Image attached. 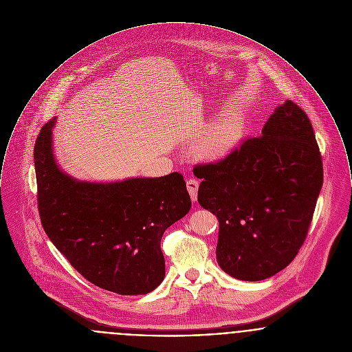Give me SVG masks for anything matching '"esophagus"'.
<instances>
[{
  "label": "esophagus",
  "mask_w": 352,
  "mask_h": 352,
  "mask_svg": "<svg viewBox=\"0 0 352 352\" xmlns=\"http://www.w3.org/2000/svg\"><path fill=\"white\" fill-rule=\"evenodd\" d=\"M186 188H188V192L190 195L192 201H196L197 200V190H199V182L196 179H189V180H186Z\"/></svg>",
  "instance_id": "esophagus-1"
}]
</instances>
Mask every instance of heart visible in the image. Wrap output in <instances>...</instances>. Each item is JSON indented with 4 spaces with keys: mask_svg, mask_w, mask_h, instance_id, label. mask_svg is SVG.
Here are the masks:
<instances>
[{
    "mask_svg": "<svg viewBox=\"0 0 352 352\" xmlns=\"http://www.w3.org/2000/svg\"><path fill=\"white\" fill-rule=\"evenodd\" d=\"M240 127L234 118H225L214 123L201 139V152L206 157L226 155L237 144Z\"/></svg>",
    "mask_w": 352,
    "mask_h": 352,
    "instance_id": "obj_1",
    "label": "heart"
}]
</instances>
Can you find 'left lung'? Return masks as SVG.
<instances>
[{
    "mask_svg": "<svg viewBox=\"0 0 352 352\" xmlns=\"http://www.w3.org/2000/svg\"><path fill=\"white\" fill-rule=\"evenodd\" d=\"M193 173L203 179L199 203L220 222L216 256L225 273L262 280L296 258L323 184L314 130L296 103L279 106L259 138Z\"/></svg>",
    "mask_w": 352,
    "mask_h": 352,
    "instance_id": "8db88e82",
    "label": "left lung"
}]
</instances>
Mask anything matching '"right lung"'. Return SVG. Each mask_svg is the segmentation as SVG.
I'll return each instance as SVG.
<instances>
[{"instance_id": "1", "label": "right lung", "mask_w": 352, "mask_h": 352, "mask_svg": "<svg viewBox=\"0 0 352 352\" xmlns=\"http://www.w3.org/2000/svg\"><path fill=\"white\" fill-rule=\"evenodd\" d=\"M54 123L42 127L34 146L43 230L95 286L120 296L151 293L166 274L162 237L190 209L183 175L107 184L74 180L54 160Z\"/></svg>"}]
</instances>
